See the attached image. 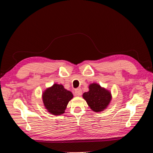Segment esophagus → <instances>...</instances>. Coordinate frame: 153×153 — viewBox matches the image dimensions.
I'll use <instances>...</instances> for the list:
<instances>
[{"instance_id": "1", "label": "esophagus", "mask_w": 153, "mask_h": 153, "mask_svg": "<svg viewBox=\"0 0 153 153\" xmlns=\"http://www.w3.org/2000/svg\"><path fill=\"white\" fill-rule=\"evenodd\" d=\"M75 92V94L76 96H80L82 94V90L80 89H76Z\"/></svg>"}]
</instances>
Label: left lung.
Instances as JSON below:
<instances>
[{"instance_id": "8db88e82", "label": "left lung", "mask_w": 153, "mask_h": 153, "mask_svg": "<svg viewBox=\"0 0 153 153\" xmlns=\"http://www.w3.org/2000/svg\"><path fill=\"white\" fill-rule=\"evenodd\" d=\"M91 109L95 112H101L106 109L112 100L111 92L96 83L89 85V91L82 95Z\"/></svg>"}]
</instances>
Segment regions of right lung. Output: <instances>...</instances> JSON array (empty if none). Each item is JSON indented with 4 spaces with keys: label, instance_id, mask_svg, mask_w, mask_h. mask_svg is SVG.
<instances>
[{
    "label": "right lung",
    "instance_id": "right-lung-1",
    "mask_svg": "<svg viewBox=\"0 0 153 153\" xmlns=\"http://www.w3.org/2000/svg\"><path fill=\"white\" fill-rule=\"evenodd\" d=\"M73 98L72 92L68 91L62 84H54L46 89L42 94L45 109L53 115H62L65 112L67 105Z\"/></svg>",
    "mask_w": 153,
    "mask_h": 153
}]
</instances>
